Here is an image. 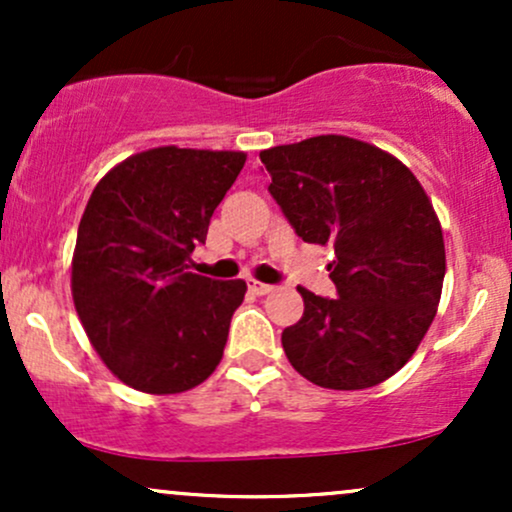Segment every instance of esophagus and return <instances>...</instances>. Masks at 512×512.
<instances>
[{
	"mask_svg": "<svg viewBox=\"0 0 512 512\" xmlns=\"http://www.w3.org/2000/svg\"><path fill=\"white\" fill-rule=\"evenodd\" d=\"M248 289H250L252 293H255V296H267V293H272V291H274V286L262 284V281L250 279V281H248Z\"/></svg>",
	"mask_w": 512,
	"mask_h": 512,
	"instance_id": "obj_1",
	"label": "esophagus"
}]
</instances>
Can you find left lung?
Returning a JSON list of instances; mask_svg holds the SVG:
<instances>
[{
  "instance_id": "8db88e82",
  "label": "left lung",
  "mask_w": 512,
  "mask_h": 512,
  "mask_svg": "<svg viewBox=\"0 0 512 512\" xmlns=\"http://www.w3.org/2000/svg\"><path fill=\"white\" fill-rule=\"evenodd\" d=\"M269 192L305 243L332 245L339 298L298 286L303 317L281 332L291 366L330 390H366L395 375L436 317L443 228L399 158L344 134L260 151Z\"/></svg>"
}]
</instances>
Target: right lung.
Here are the masks:
<instances>
[{
	"label": "right lung",
	"instance_id": "obj_1",
	"mask_svg": "<svg viewBox=\"0 0 512 512\" xmlns=\"http://www.w3.org/2000/svg\"><path fill=\"white\" fill-rule=\"evenodd\" d=\"M243 151L158 146L103 175L81 216L72 298L117 380L178 395L219 366L243 279L190 272L195 245L245 166Z\"/></svg>",
	"mask_w": 512,
	"mask_h": 512
}]
</instances>
